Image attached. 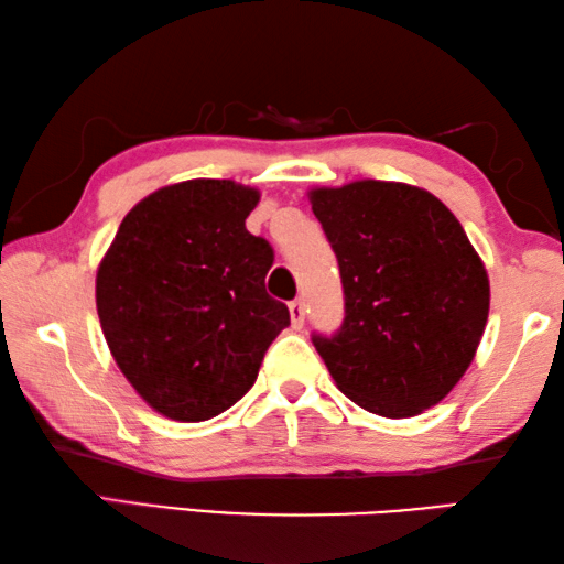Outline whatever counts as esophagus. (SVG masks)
I'll list each match as a JSON object with an SVG mask.
<instances>
[{"instance_id":"34e87169","label":"esophagus","mask_w":564,"mask_h":564,"mask_svg":"<svg viewBox=\"0 0 564 564\" xmlns=\"http://www.w3.org/2000/svg\"><path fill=\"white\" fill-rule=\"evenodd\" d=\"M289 311H291V323L293 328H303V321H305V303L301 299H295L289 303Z\"/></svg>"}]
</instances>
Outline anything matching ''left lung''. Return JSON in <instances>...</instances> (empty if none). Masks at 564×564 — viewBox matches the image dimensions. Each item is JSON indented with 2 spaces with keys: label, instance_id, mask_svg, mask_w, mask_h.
Instances as JSON below:
<instances>
[{
  "label": "left lung",
  "instance_id": "left-lung-1",
  "mask_svg": "<svg viewBox=\"0 0 564 564\" xmlns=\"http://www.w3.org/2000/svg\"><path fill=\"white\" fill-rule=\"evenodd\" d=\"M311 204L346 308L336 333L311 340L340 393L383 417L441 403L490 311L488 273L460 221L433 194L393 181L316 188Z\"/></svg>",
  "mask_w": 564,
  "mask_h": 564
}]
</instances>
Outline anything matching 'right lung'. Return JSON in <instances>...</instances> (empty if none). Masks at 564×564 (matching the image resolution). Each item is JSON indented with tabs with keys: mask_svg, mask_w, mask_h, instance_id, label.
<instances>
[{
	"mask_svg": "<svg viewBox=\"0 0 564 564\" xmlns=\"http://www.w3.org/2000/svg\"><path fill=\"white\" fill-rule=\"evenodd\" d=\"M259 191L221 178L159 188L123 218L97 273L111 356L147 403L181 423L256 383L289 305L265 293L273 248L246 231Z\"/></svg>",
	"mask_w": 564,
	"mask_h": 564,
	"instance_id": "right-lung-1",
	"label": "right lung"
}]
</instances>
